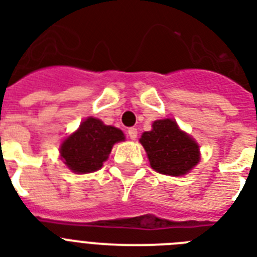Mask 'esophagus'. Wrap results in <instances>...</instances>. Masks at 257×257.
Instances as JSON below:
<instances>
[{"instance_id":"34e87169","label":"esophagus","mask_w":257,"mask_h":257,"mask_svg":"<svg viewBox=\"0 0 257 257\" xmlns=\"http://www.w3.org/2000/svg\"><path fill=\"white\" fill-rule=\"evenodd\" d=\"M128 136L132 139V140H136L137 139V129L136 128H129L128 129Z\"/></svg>"}]
</instances>
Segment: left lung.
Segmentation results:
<instances>
[{
  "instance_id": "obj_1",
  "label": "left lung",
  "mask_w": 257,
  "mask_h": 257,
  "mask_svg": "<svg viewBox=\"0 0 257 257\" xmlns=\"http://www.w3.org/2000/svg\"><path fill=\"white\" fill-rule=\"evenodd\" d=\"M152 128L143 133L140 143L155 171L163 175L181 176L199 163V145L180 131L175 121L157 120Z\"/></svg>"
}]
</instances>
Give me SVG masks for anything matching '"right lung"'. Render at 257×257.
Wrapping results in <instances>:
<instances>
[{
	"label": "right lung",
	"mask_w": 257,
	"mask_h": 257,
	"mask_svg": "<svg viewBox=\"0 0 257 257\" xmlns=\"http://www.w3.org/2000/svg\"><path fill=\"white\" fill-rule=\"evenodd\" d=\"M120 129L104 125L98 118L89 117L61 145V157L70 171L90 173L102 167L112 147L124 140Z\"/></svg>",
	"instance_id": "obj_1"
}]
</instances>
